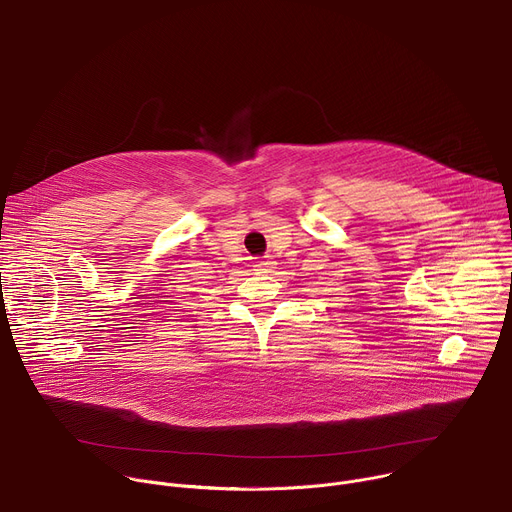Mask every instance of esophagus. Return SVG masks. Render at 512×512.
<instances>
[{"label":"esophagus","mask_w":512,"mask_h":512,"mask_svg":"<svg viewBox=\"0 0 512 512\" xmlns=\"http://www.w3.org/2000/svg\"><path fill=\"white\" fill-rule=\"evenodd\" d=\"M255 267H257V269H271V267H273V261H269V259H259V261L255 263Z\"/></svg>","instance_id":"esophagus-1"}]
</instances>
